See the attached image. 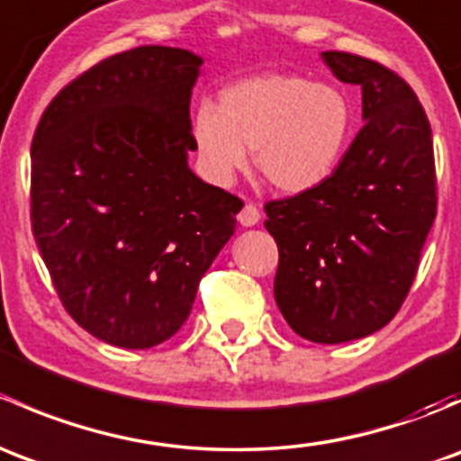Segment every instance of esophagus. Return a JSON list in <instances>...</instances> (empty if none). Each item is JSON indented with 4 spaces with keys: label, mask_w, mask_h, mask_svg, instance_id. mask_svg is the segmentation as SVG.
I'll return each instance as SVG.
<instances>
[{
    "label": "esophagus",
    "mask_w": 461,
    "mask_h": 461,
    "mask_svg": "<svg viewBox=\"0 0 461 461\" xmlns=\"http://www.w3.org/2000/svg\"><path fill=\"white\" fill-rule=\"evenodd\" d=\"M258 221H260V212H258V207L254 203H248L239 212V222H240V225L252 227V225H257Z\"/></svg>",
    "instance_id": "esophagus-1"
}]
</instances>
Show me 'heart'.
<instances>
[{"label": "heart", "mask_w": 461, "mask_h": 461, "mask_svg": "<svg viewBox=\"0 0 461 461\" xmlns=\"http://www.w3.org/2000/svg\"><path fill=\"white\" fill-rule=\"evenodd\" d=\"M355 127L346 91L299 76H258L227 86L218 109L203 104L194 118L198 156L213 183L230 185L249 152L276 192L305 194L341 165Z\"/></svg>", "instance_id": "obj_1"}]
</instances>
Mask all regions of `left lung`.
Here are the masks:
<instances>
[{
    "label": "left lung",
    "mask_w": 461,
    "mask_h": 461,
    "mask_svg": "<svg viewBox=\"0 0 461 461\" xmlns=\"http://www.w3.org/2000/svg\"><path fill=\"white\" fill-rule=\"evenodd\" d=\"M361 86L364 127L317 189L265 203L278 245L274 299L290 328L343 343L384 328L411 292L437 216L429 115L411 85L375 59L325 50Z\"/></svg>",
    "instance_id": "left-lung-1"
}]
</instances>
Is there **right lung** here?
<instances>
[{"label": "right lung", "mask_w": 461, "mask_h": 461, "mask_svg": "<svg viewBox=\"0 0 461 461\" xmlns=\"http://www.w3.org/2000/svg\"><path fill=\"white\" fill-rule=\"evenodd\" d=\"M203 59L138 46L68 82L31 144V225L64 310L129 350L167 341L243 201L187 167Z\"/></svg>", "instance_id": "add662e5"}]
</instances>
